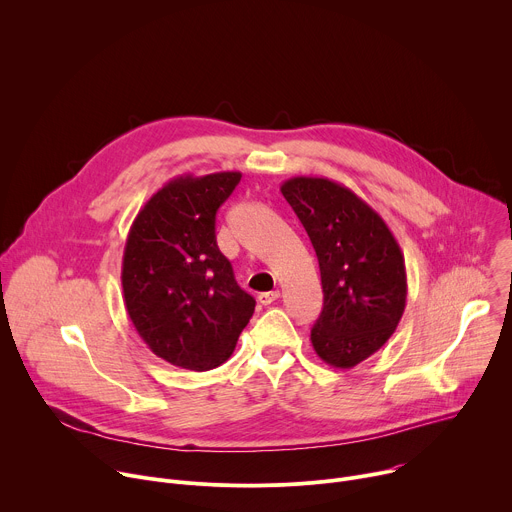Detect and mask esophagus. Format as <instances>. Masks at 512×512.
I'll use <instances>...</instances> for the list:
<instances>
[{
    "mask_svg": "<svg viewBox=\"0 0 512 512\" xmlns=\"http://www.w3.org/2000/svg\"><path fill=\"white\" fill-rule=\"evenodd\" d=\"M277 298H279V291H277V289H273V291H263V294H259V304H261V306H269V304H273Z\"/></svg>",
    "mask_w": 512,
    "mask_h": 512,
    "instance_id": "obj_1",
    "label": "esophagus"
}]
</instances>
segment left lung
Masks as SVG:
<instances>
[{
    "mask_svg": "<svg viewBox=\"0 0 512 512\" xmlns=\"http://www.w3.org/2000/svg\"><path fill=\"white\" fill-rule=\"evenodd\" d=\"M281 194L302 221L320 265L324 308L310 340L336 369H352L395 332L407 302L405 259L381 214L328 178L296 176Z\"/></svg>",
    "mask_w": 512,
    "mask_h": 512,
    "instance_id": "8db88e82",
    "label": "left lung"
}]
</instances>
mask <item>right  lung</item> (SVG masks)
Instances as JSON below:
<instances>
[{"instance_id":"right-lung-1","label":"right lung","mask_w":512,"mask_h":512,"mask_svg":"<svg viewBox=\"0 0 512 512\" xmlns=\"http://www.w3.org/2000/svg\"><path fill=\"white\" fill-rule=\"evenodd\" d=\"M241 172L184 174L164 184L129 229L121 285L127 316L148 348L180 369L210 371L235 350L255 300L216 245V210Z\"/></svg>"}]
</instances>
